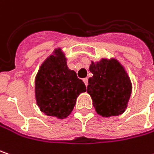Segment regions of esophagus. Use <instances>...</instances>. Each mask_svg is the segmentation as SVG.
I'll list each match as a JSON object with an SVG mask.
<instances>
[{
  "label": "esophagus",
  "instance_id": "1",
  "mask_svg": "<svg viewBox=\"0 0 154 154\" xmlns=\"http://www.w3.org/2000/svg\"><path fill=\"white\" fill-rule=\"evenodd\" d=\"M83 81H84V83H85V85H86V87H88V78H84L83 79Z\"/></svg>",
  "mask_w": 154,
  "mask_h": 154
}]
</instances>
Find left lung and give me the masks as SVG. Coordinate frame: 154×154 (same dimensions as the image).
Masks as SVG:
<instances>
[{"label":"left lung","mask_w":154,"mask_h":154,"mask_svg":"<svg viewBox=\"0 0 154 154\" xmlns=\"http://www.w3.org/2000/svg\"><path fill=\"white\" fill-rule=\"evenodd\" d=\"M93 76L88 79L87 92L97 113L103 117L123 113L132 93V83L124 67L115 59L92 61Z\"/></svg>","instance_id":"1"}]
</instances>
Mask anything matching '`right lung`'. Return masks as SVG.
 Returning a JSON list of instances; mask_svg holds the SVG:
<instances>
[{
	"label": "right lung",
	"instance_id": "1",
	"mask_svg": "<svg viewBox=\"0 0 154 154\" xmlns=\"http://www.w3.org/2000/svg\"><path fill=\"white\" fill-rule=\"evenodd\" d=\"M54 54L43 62L35 77V98L46 115L64 119L73 111L77 97L87 89L76 73L67 67L60 48Z\"/></svg>",
	"mask_w": 154,
	"mask_h": 154
}]
</instances>
